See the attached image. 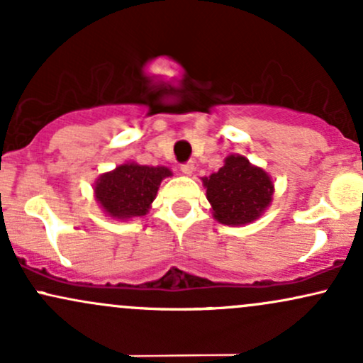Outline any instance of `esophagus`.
<instances>
[{"mask_svg": "<svg viewBox=\"0 0 363 363\" xmlns=\"http://www.w3.org/2000/svg\"><path fill=\"white\" fill-rule=\"evenodd\" d=\"M181 170H182V174H186V176H191L194 170V162H186V164H182Z\"/></svg>", "mask_w": 363, "mask_h": 363, "instance_id": "esophagus-1", "label": "esophagus"}]
</instances>
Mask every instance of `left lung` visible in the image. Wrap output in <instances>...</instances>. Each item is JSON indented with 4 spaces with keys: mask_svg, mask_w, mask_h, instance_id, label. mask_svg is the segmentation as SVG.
Returning <instances> with one entry per match:
<instances>
[{
    "mask_svg": "<svg viewBox=\"0 0 363 363\" xmlns=\"http://www.w3.org/2000/svg\"><path fill=\"white\" fill-rule=\"evenodd\" d=\"M203 184L213 216L225 225L252 222L273 199V182L268 174L240 155L225 158L223 167L203 179Z\"/></svg>",
    "mask_w": 363,
    "mask_h": 363,
    "instance_id": "1",
    "label": "left lung"
}]
</instances>
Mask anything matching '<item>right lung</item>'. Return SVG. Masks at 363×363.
<instances>
[{"instance_id": "obj_1", "label": "right lung", "mask_w": 363, "mask_h": 363, "mask_svg": "<svg viewBox=\"0 0 363 363\" xmlns=\"http://www.w3.org/2000/svg\"><path fill=\"white\" fill-rule=\"evenodd\" d=\"M169 176L167 167L124 164L99 179L95 196L106 213L114 218L143 216L155 199L162 179Z\"/></svg>"}]
</instances>
